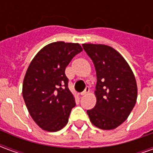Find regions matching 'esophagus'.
I'll use <instances>...</instances> for the list:
<instances>
[{
  "label": "esophagus",
  "mask_w": 153,
  "mask_h": 153,
  "mask_svg": "<svg viewBox=\"0 0 153 153\" xmlns=\"http://www.w3.org/2000/svg\"><path fill=\"white\" fill-rule=\"evenodd\" d=\"M89 91H90L89 87H86V88H85V89L83 90V92L80 93V94H81V96H84V95H86L87 93H89Z\"/></svg>",
  "instance_id": "esophagus-1"
}]
</instances>
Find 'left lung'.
Segmentation results:
<instances>
[{
    "instance_id": "obj_1",
    "label": "left lung",
    "mask_w": 153,
    "mask_h": 153,
    "mask_svg": "<svg viewBox=\"0 0 153 153\" xmlns=\"http://www.w3.org/2000/svg\"><path fill=\"white\" fill-rule=\"evenodd\" d=\"M97 73L96 106L87 113L93 125L113 129L128 118L137 100L136 79L128 64L114 48L83 44Z\"/></svg>"
}]
</instances>
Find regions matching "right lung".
Instances as JSON below:
<instances>
[{
  "mask_svg": "<svg viewBox=\"0 0 153 153\" xmlns=\"http://www.w3.org/2000/svg\"><path fill=\"white\" fill-rule=\"evenodd\" d=\"M82 51L79 43L52 42L39 51L27 70L23 97L32 118L46 131L56 132L65 127L75 106L65 70Z\"/></svg>",
  "mask_w": 153,
  "mask_h": 153,
  "instance_id": "add662e5",
  "label": "right lung"
}]
</instances>
